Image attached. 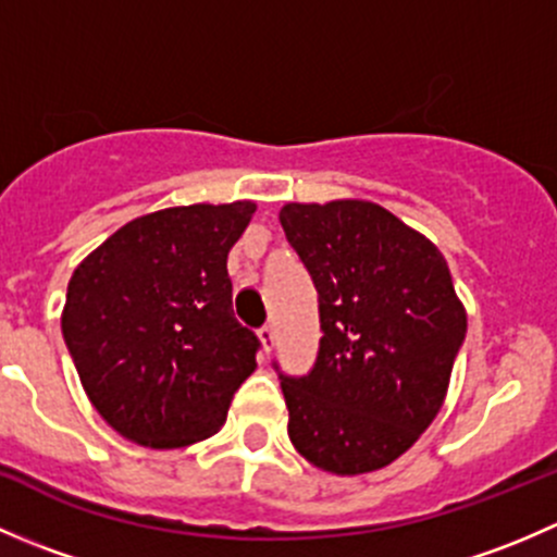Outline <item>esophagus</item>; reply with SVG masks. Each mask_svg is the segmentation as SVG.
<instances>
[{
    "label": "esophagus",
    "mask_w": 557,
    "mask_h": 557,
    "mask_svg": "<svg viewBox=\"0 0 557 557\" xmlns=\"http://www.w3.org/2000/svg\"><path fill=\"white\" fill-rule=\"evenodd\" d=\"M258 339H261V345H263V352H269L272 350V345H274V325H263V329H258Z\"/></svg>",
    "instance_id": "esophagus-1"
}]
</instances>
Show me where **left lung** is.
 I'll return each instance as SVG.
<instances>
[{
    "mask_svg": "<svg viewBox=\"0 0 557 557\" xmlns=\"http://www.w3.org/2000/svg\"><path fill=\"white\" fill-rule=\"evenodd\" d=\"M280 223L318 290L320 347L280 372L288 436L318 469L367 474L418 442L445 401L466 310L445 256L374 201L285 205Z\"/></svg>",
    "mask_w": 557,
    "mask_h": 557,
    "instance_id": "8db88e82",
    "label": "left lung"
}]
</instances>
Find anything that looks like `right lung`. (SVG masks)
Segmentation results:
<instances>
[{"instance_id":"obj_1","label":"right lung","mask_w":557,"mask_h":557,"mask_svg":"<svg viewBox=\"0 0 557 557\" xmlns=\"http://www.w3.org/2000/svg\"><path fill=\"white\" fill-rule=\"evenodd\" d=\"M252 212V201L150 212L72 274L66 350L97 412L126 440L170 450L226 423L261 347L234 318L226 269Z\"/></svg>"}]
</instances>
